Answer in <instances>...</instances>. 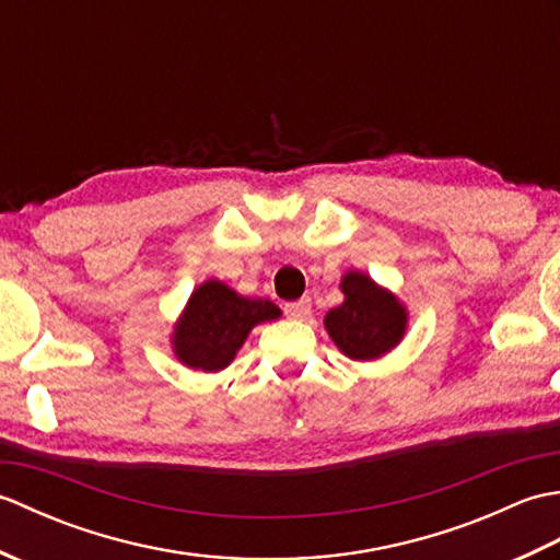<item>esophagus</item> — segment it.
Wrapping results in <instances>:
<instances>
[{
  "label": "esophagus",
  "mask_w": 560,
  "mask_h": 560,
  "mask_svg": "<svg viewBox=\"0 0 560 560\" xmlns=\"http://www.w3.org/2000/svg\"><path fill=\"white\" fill-rule=\"evenodd\" d=\"M283 313L291 319H305L311 315V299H301V301H293L283 305Z\"/></svg>",
  "instance_id": "34e87169"
}]
</instances>
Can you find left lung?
<instances>
[{"instance_id":"8db88e82","label":"left lung","mask_w":560,"mask_h":560,"mask_svg":"<svg viewBox=\"0 0 560 560\" xmlns=\"http://www.w3.org/2000/svg\"><path fill=\"white\" fill-rule=\"evenodd\" d=\"M347 299L325 317V327L337 347L355 361H371L397 347L407 313L392 293L377 289L359 271H349L341 281Z\"/></svg>"}]
</instances>
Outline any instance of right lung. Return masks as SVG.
<instances>
[{
    "label": "right lung",
    "instance_id": "add662e5",
    "mask_svg": "<svg viewBox=\"0 0 560 560\" xmlns=\"http://www.w3.org/2000/svg\"><path fill=\"white\" fill-rule=\"evenodd\" d=\"M279 315L269 301L243 299L221 281H207L192 293L175 329V353L195 371L217 373L233 361L249 329Z\"/></svg>",
    "mask_w": 560,
    "mask_h": 560
}]
</instances>
